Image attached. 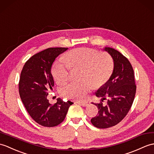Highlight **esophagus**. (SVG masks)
Instances as JSON below:
<instances>
[{
    "label": "esophagus",
    "mask_w": 154,
    "mask_h": 154,
    "mask_svg": "<svg viewBox=\"0 0 154 154\" xmlns=\"http://www.w3.org/2000/svg\"><path fill=\"white\" fill-rule=\"evenodd\" d=\"M78 103H80V104H81L83 106H88L89 104H90V102H89L88 101H85V102H77Z\"/></svg>",
    "instance_id": "1"
}]
</instances>
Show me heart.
Segmentation results:
<instances>
[{
  "instance_id": "heart-1",
  "label": "heart",
  "mask_w": 154,
  "mask_h": 154,
  "mask_svg": "<svg viewBox=\"0 0 154 154\" xmlns=\"http://www.w3.org/2000/svg\"><path fill=\"white\" fill-rule=\"evenodd\" d=\"M71 67L83 69L82 79H87L80 83H69L60 88L63 96L71 100L86 97L92 85L100 87L109 79L113 69V61L105 52L99 53L92 49L77 48L66 54L63 59L57 61L52 66V73L58 83H63L69 77Z\"/></svg>"
}]
</instances>
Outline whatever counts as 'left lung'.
Here are the masks:
<instances>
[{
  "label": "left lung",
  "mask_w": 154,
  "mask_h": 154,
  "mask_svg": "<svg viewBox=\"0 0 154 154\" xmlns=\"http://www.w3.org/2000/svg\"><path fill=\"white\" fill-rule=\"evenodd\" d=\"M113 60V70L109 80L95 92L101 100L108 97L107 105L101 102L94 103L98 113L91 121L100 128L115 126L127 116L133 104L137 87L134 81V71L128 59L114 48L105 47Z\"/></svg>",
  "instance_id": "8db88e82"
}]
</instances>
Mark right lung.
Wrapping results in <instances>:
<instances>
[{
    "mask_svg": "<svg viewBox=\"0 0 154 154\" xmlns=\"http://www.w3.org/2000/svg\"><path fill=\"white\" fill-rule=\"evenodd\" d=\"M67 48H49L33 55L25 63L19 82L20 96L35 122L42 126L58 125L65 119L72 102L58 98L54 105L47 96L54 85L51 68L55 59Z\"/></svg>",
    "mask_w": 154,
    "mask_h": 154,
    "instance_id": "add662e5",
    "label": "right lung"
}]
</instances>
